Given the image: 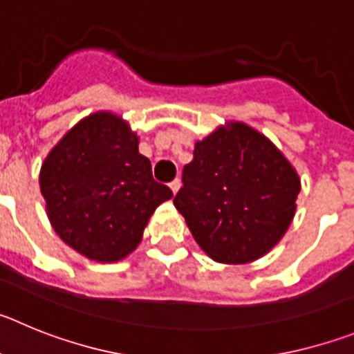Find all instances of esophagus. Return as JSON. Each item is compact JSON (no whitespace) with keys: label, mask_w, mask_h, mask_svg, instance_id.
I'll return each instance as SVG.
<instances>
[{"label":"esophagus","mask_w":354,"mask_h":354,"mask_svg":"<svg viewBox=\"0 0 354 354\" xmlns=\"http://www.w3.org/2000/svg\"><path fill=\"white\" fill-rule=\"evenodd\" d=\"M170 189H171V193H177L180 189V180L179 179H175V180H171L170 183Z\"/></svg>","instance_id":"obj_1"}]
</instances>
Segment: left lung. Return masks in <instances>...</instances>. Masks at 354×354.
I'll use <instances>...</instances> for the list:
<instances>
[{
	"mask_svg": "<svg viewBox=\"0 0 354 354\" xmlns=\"http://www.w3.org/2000/svg\"><path fill=\"white\" fill-rule=\"evenodd\" d=\"M298 174L252 127L234 122L196 142L174 204L200 248L225 264H246L282 239L296 211Z\"/></svg>",
	"mask_w": 354,
	"mask_h": 354,
	"instance_id": "left-lung-1",
	"label": "left lung"
}]
</instances>
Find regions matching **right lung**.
Masks as SVG:
<instances>
[{"label": "right lung", "mask_w": 354, "mask_h": 354, "mask_svg": "<svg viewBox=\"0 0 354 354\" xmlns=\"http://www.w3.org/2000/svg\"><path fill=\"white\" fill-rule=\"evenodd\" d=\"M40 192L55 232L99 262L129 255L156 207L174 195L154 180L138 136L104 111L81 120L49 152Z\"/></svg>", "instance_id": "obj_1"}]
</instances>
